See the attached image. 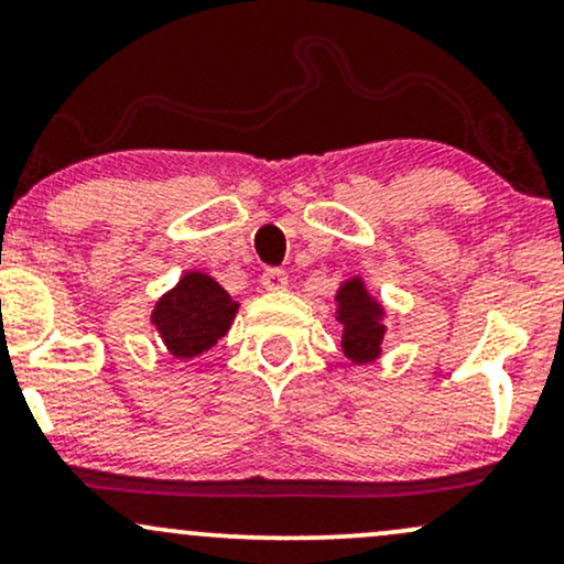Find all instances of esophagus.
<instances>
[{
    "label": "esophagus",
    "mask_w": 564,
    "mask_h": 564,
    "mask_svg": "<svg viewBox=\"0 0 564 564\" xmlns=\"http://www.w3.org/2000/svg\"><path fill=\"white\" fill-rule=\"evenodd\" d=\"M286 283H289V273L286 270H281V268H268L262 273V286L268 289V291H281V289H286Z\"/></svg>",
    "instance_id": "1"
}]
</instances>
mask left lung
Returning <instances> with one entry per match:
<instances>
[{"mask_svg":"<svg viewBox=\"0 0 564 564\" xmlns=\"http://www.w3.org/2000/svg\"><path fill=\"white\" fill-rule=\"evenodd\" d=\"M339 302V323L345 326L341 347L345 355L355 364H371L379 358L384 326H381V307L368 296L360 278H352L336 294Z\"/></svg>","mask_w":564,"mask_h":564,"instance_id":"left-lung-1","label":"left lung"}]
</instances>
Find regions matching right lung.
I'll return each mask as SVG.
<instances>
[{"label": "right lung", "mask_w": 564, "mask_h": 564, "mask_svg": "<svg viewBox=\"0 0 564 564\" xmlns=\"http://www.w3.org/2000/svg\"><path fill=\"white\" fill-rule=\"evenodd\" d=\"M238 302L230 300L215 278L187 273L153 310V326L177 360H193L217 345L236 318Z\"/></svg>", "instance_id": "add662e5"}]
</instances>
